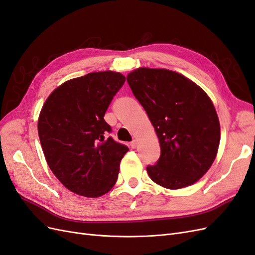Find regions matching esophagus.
Returning <instances> with one entry per match:
<instances>
[{
	"label": "esophagus",
	"instance_id": "1",
	"mask_svg": "<svg viewBox=\"0 0 255 255\" xmlns=\"http://www.w3.org/2000/svg\"><path fill=\"white\" fill-rule=\"evenodd\" d=\"M130 146H131L132 148H136L137 147V141L133 140L131 143H130Z\"/></svg>",
	"mask_w": 255,
	"mask_h": 255
}]
</instances>
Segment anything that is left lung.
<instances>
[{"instance_id": "obj_1", "label": "left lung", "mask_w": 255, "mask_h": 255, "mask_svg": "<svg viewBox=\"0 0 255 255\" xmlns=\"http://www.w3.org/2000/svg\"><path fill=\"white\" fill-rule=\"evenodd\" d=\"M127 82L146 111L161 155L147 166L150 179L171 190L196 183L214 163L220 123L212 99L184 75L164 68L140 67Z\"/></svg>"}]
</instances>
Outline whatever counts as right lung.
Returning a JSON list of instances; mask_svg holds the SVG:
<instances>
[{
  "label": "right lung",
  "mask_w": 255,
  "mask_h": 255,
  "mask_svg": "<svg viewBox=\"0 0 255 255\" xmlns=\"http://www.w3.org/2000/svg\"><path fill=\"white\" fill-rule=\"evenodd\" d=\"M125 76L112 70L70 79L50 94L38 118V135L49 168L68 190L99 198L113 188L125 145L107 137L104 120Z\"/></svg>",
  "instance_id": "add662e5"
}]
</instances>
